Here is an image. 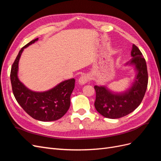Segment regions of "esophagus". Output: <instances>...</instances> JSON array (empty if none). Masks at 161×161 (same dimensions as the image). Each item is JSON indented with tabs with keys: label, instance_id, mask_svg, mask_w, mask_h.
Here are the masks:
<instances>
[{
	"label": "esophagus",
	"instance_id": "obj_1",
	"mask_svg": "<svg viewBox=\"0 0 161 161\" xmlns=\"http://www.w3.org/2000/svg\"><path fill=\"white\" fill-rule=\"evenodd\" d=\"M89 80V77L86 75H82L81 76L79 79V84L80 85H85Z\"/></svg>",
	"mask_w": 161,
	"mask_h": 161
}]
</instances>
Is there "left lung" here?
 Masks as SVG:
<instances>
[{
  "label": "left lung",
  "instance_id": "1",
  "mask_svg": "<svg viewBox=\"0 0 161 161\" xmlns=\"http://www.w3.org/2000/svg\"><path fill=\"white\" fill-rule=\"evenodd\" d=\"M131 60L124 66L134 68L136 75L129 88L116 92L105 85H95V108L105 118H120L134 111L142 102L148 85L146 60L137 46L132 45Z\"/></svg>",
  "mask_w": 161,
  "mask_h": 161
}]
</instances>
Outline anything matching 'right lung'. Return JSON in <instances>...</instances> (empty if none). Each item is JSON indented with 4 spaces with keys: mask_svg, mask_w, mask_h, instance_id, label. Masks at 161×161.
Instances as JSON below:
<instances>
[{
    "mask_svg": "<svg viewBox=\"0 0 161 161\" xmlns=\"http://www.w3.org/2000/svg\"><path fill=\"white\" fill-rule=\"evenodd\" d=\"M38 38L28 43L19 51L11 70V82L14 97L27 114L42 121L59 119L69 110L70 95L75 88L74 79L62 81L45 91H34L24 85L18 76L19 62L25 48L36 42Z\"/></svg>",
    "mask_w": 161,
    "mask_h": 161,
    "instance_id": "1",
    "label": "right lung"
}]
</instances>
